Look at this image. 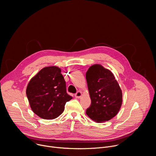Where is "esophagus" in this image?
<instances>
[{"label": "esophagus", "mask_w": 156, "mask_h": 156, "mask_svg": "<svg viewBox=\"0 0 156 156\" xmlns=\"http://www.w3.org/2000/svg\"><path fill=\"white\" fill-rule=\"evenodd\" d=\"M82 96V93L81 91H78L75 94V98H80Z\"/></svg>", "instance_id": "1"}]
</instances>
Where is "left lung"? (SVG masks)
Returning a JSON list of instances; mask_svg holds the SVG:
<instances>
[{"label":"left lung","instance_id":"1","mask_svg":"<svg viewBox=\"0 0 156 156\" xmlns=\"http://www.w3.org/2000/svg\"><path fill=\"white\" fill-rule=\"evenodd\" d=\"M91 103L86 114L96 122L108 121L119 112L122 93L114 75L99 64L89 68L86 74Z\"/></svg>","mask_w":156,"mask_h":156}]
</instances>
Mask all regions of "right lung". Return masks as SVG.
<instances>
[{
	"label": "right lung",
	"mask_w": 156,
	"mask_h": 156,
	"mask_svg": "<svg viewBox=\"0 0 156 156\" xmlns=\"http://www.w3.org/2000/svg\"><path fill=\"white\" fill-rule=\"evenodd\" d=\"M26 93L33 112L46 120L61 115L66 102L73 98L66 93L60 69L55 66L41 69L30 81Z\"/></svg>",
	"instance_id": "obj_1"
}]
</instances>
